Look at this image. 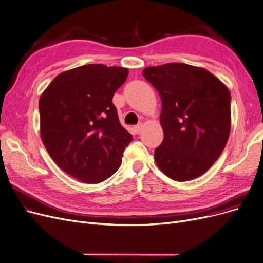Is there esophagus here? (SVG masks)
Masks as SVG:
<instances>
[{"label":"esophagus","mask_w":263,"mask_h":263,"mask_svg":"<svg viewBox=\"0 0 263 263\" xmlns=\"http://www.w3.org/2000/svg\"><path fill=\"white\" fill-rule=\"evenodd\" d=\"M142 128H143V124L142 123H139L138 125H135V127H134V130H135V132L136 133H140L141 131H142Z\"/></svg>","instance_id":"esophagus-1"}]
</instances>
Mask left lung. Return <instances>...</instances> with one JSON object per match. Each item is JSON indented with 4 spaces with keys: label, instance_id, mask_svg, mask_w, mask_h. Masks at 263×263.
<instances>
[{
    "label": "left lung",
    "instance_id": "8db88e82",
    "mask_svg": "<svg viewBox=\"0 0 263 263\" xmlns=\"http://www.w3.org/2000/svg\"><path fill=\"white\" fill-rule=\"evenodd\" d=\"M142 73L161 99L164 139L155 151L158 167L178 181L201 176L229 139V89L205 68L185 63L149 66Z\"/></svg>",
    "mask_w": 263,
    "mask_h": 263
}]
</instances>
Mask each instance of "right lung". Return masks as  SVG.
I'll list each match as a JSON object with an SVG mask.
<instances>
[{
  "label": "right lung",
  "mask_w": 263,
  "mask_h": 263,
  "mask_svg": "<svg viewBox=\"0 0 263 263\" xmlns=\"http://www.w3.org/2000/svg\"><path fill=\"white\" fill-rule=\"evenodd\" d=\"M128 74L120 66H78L55 76L40 98L43 144L55 164L79 181L99 184L110 177L132 141L112 104Z\"/></svg>",
  "instance_id": "1"
}]
</instances>
